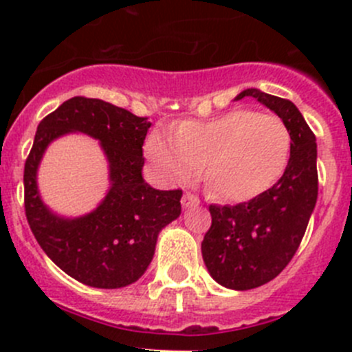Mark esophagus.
<instances>
[{
  "label": "esophagus",
  "instance_id": "1",
  "mask_svg": "<svg viewBox=\"0 0 352 352\" xmlns=\"http://www.w3.org/2000/svg\"><path fill=\"white\" fill-rule=\"evenodd\" d=\"M182 208H186V209H189V208H194V206H197L199 204V199L194 196V194H190V192H186L182 196Z\"/></svg>",
  "mask_w": 352,
  "mask_h": 352
}]
</instances>
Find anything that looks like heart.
I'll return each instance as SVG.
<instances>
[{
    "mask_svg": "<svg viewBox=\"0 0 352 352\" xmlns=\"http://www.w3.org/2000/svg\"><path fill=\"white\" fill-rule=\"evenodd\" d=\"M148 158L170 184H187L202 172L216 196L247 202L267 192L285 173L289 129L274 113L232 110L209 120H184L146 140Z\"/></svg>",
    "mask_w": 352,
    "mask_h": 352,
    "instance_id": "1",
    "label": "heart"
}]
</instances>
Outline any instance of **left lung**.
I'll return each instance as SVG.
<instances>
[{
  "instance_id": "8db88e82",
  "label": "left lung",
  "mask_w": 352,
  "mask_h": 352,
  "mask_svg": "<svg viewBox=\"0 0 352 352\" xmlns=\"http://www.w3.org/2000/svg\"><path fill=\"white\" fill-rule=\"evenodd\" d=\"M276 113L291 134L289 162L281 179L265 194L236 206H209L211 228L201 250L218 285L247 291L272 281L289 264L317 204L315 134L293 102L258 88L240 91Z\"/></svg>"
}]
</instances>
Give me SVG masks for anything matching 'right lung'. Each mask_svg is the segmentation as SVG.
I'll list each match as a JSON object with an SVG mask.
<instances>
[{
  "label": "right lung",
  "mask_w": 352,
  "mask_h": 352,
  "mask_svg": "<svg viewBox=\"0 0 352 352\" xmlns=\"http://www.w3.org/2000/svg\"><path fill=\"white\" fill-rule=\"evenodd\" d=\"M151 122L98 98L73 97L38 124L25 162V214L35 240L59 269L91 287L136 283L155 255L160 232L180 216L182 190L153 189L143 179V143ZM71 132L99 141L109 165L106 197L87 215L61 217L38 192L48 144Z\"/></svg>",
  "instance_id": "1"
}]
</instances>
